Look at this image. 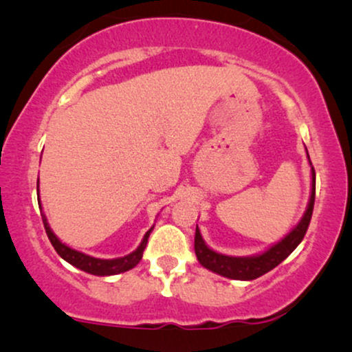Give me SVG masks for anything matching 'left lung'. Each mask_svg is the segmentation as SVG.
<instances>
[{
    "mask_svg": "<svg viewBox=\"0 0 352 352\" xmlns=\"http://www.w3.org/2000/svg\"><path fill=\"white\" fill-rule=\"evenodd\" d=\"M309 159V155H308ZM311 164V160H309ZM313 172V188H311V199L306 208L305 215H302L300 223L294 227L281 241L273 245L272 248L266 250L265 253L256 254V256H227L210 250L205 245L204 238L200 235V230H195V254L199 258L200 265L210 270V272L221 274L225 278H232V280H254V278L263 276L265 273L272 272L274 266L281 263L285 258H288L293 253V250L301 243L308 232L311 215H313L314 207V193H316V175H314V167H311Z\"/></svg>",
    "mask_w": 352,
    "mask_h": 352,
    "instance_id": "obj_1",
    "label": "left lung"
}]
</instances>
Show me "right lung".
<instances>
[{
	"mask_svg": "<svg viewBox=\"0 0 352 352\" xmlns=\"http://www.w3.org/2000/svg\"><path fill=\"white\" fill-rule=\"evenodd\" d=\"M39 207H41V201H39ZM43 217V223H44V230H46L47 238H50L51 245L54 246V250L58 252V254L63 260H66L67 263H71L76 268L82 270V272L96 274V276H111V274H119L127 272V270L134 268V266L142 260V253L145 250V245H147L148 235H151L152 228L145 233L142 243L139 245V248L135 252H132L131 254L122 258H116V260H100V258H94V256H89V254H84L80 252H76V250L69 248L64 243H60L58 240V236L51 232L50 225H47L46 217Z\"/></svg>",
	"mask_w": 352,
	"mask_h": 352,
	"instance_id": "obj_1",
	"label": "right lung"
}]
</instances>
